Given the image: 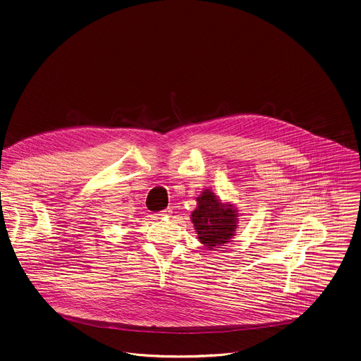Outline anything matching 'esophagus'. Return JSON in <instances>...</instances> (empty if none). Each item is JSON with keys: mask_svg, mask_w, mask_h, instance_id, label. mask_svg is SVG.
Here are the masks:
<instances>
[{"mask_svg": "<svg viewBox=\"0 0 361 361\" xmlns=\"http://www.w3.org/2000/svg\"><path fill=\"white\" fill-rule=\"evenodd\" d=\"M169 215H171V208H167V209H164V211H161V212H159L157 214V216H169Z\"/></svg>", "mask_w": 361, "mask_h": 361, "instance_id": "obj_1", "label": "esophagus"}]
</instances>
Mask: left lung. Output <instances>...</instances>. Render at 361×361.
Here are the masks:
<instances>
[{
    "mask_svg": "<svg viewBox=\"0 0 361 361\" xmlns=\"http://www.w3.org/2000/svg\"><path fill=\"white\" fill-rule=\"evenodd\" d=\"M198 207L192 212L191 220L198 238L209 250L220 248L228 243L237 228V212L231 205H224L211 190H205L197 198Z\"/></svg>",
    "mask_w": 361,
    "mask_h": 361,
    "instance_id": "1",
    "label": "left lung"
}]
</instances>
